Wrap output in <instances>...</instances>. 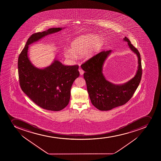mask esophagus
I'll list each match as a JSON object with an SVG mask.
<instances>
[{
    "label": "esophagus",
    "instance_id": "34e87169",
    "mask_svg": "<svg viewBox=\"0 0 161 161\" xmlns=\"http://www.w3.org/2000/svg\"><path fill=\"white\" fill-rule=\"evenodd\" d=\"M79 71L80 74V75H82L83 73H84V71H83L82 69H80Z\"/></svg>",
    "mask_w": 161,
    "mask_h": 161
}]
</instances>
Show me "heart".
Returning <instances> with one entry per match:
<instances>
[{"mask_svg": "<svg viewBox=\"0 0 161 161\" xmlns=\"http://www.w3.org/2000/svg\"><path fill=\"white\" fill-rule=\"evenodd\" d=\"M104 42L103 37L95 34L81 36L72 42L71 49H65L64 54L65 57L70 59H75L76 55L81 56L84 53L85 57L89 58L102 49Z\"/></svg>", "mask_w": 161, "mask_h": 161, "instance_id": "obj_1", "label": "heart"}]
</instances>
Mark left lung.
Returning a JSON list of instances; mask_svg holds the SVG:
<instances>
[{"mask_svg": "<svg viewBox=\"0 0 161 161\" xmlns=\"http://www.w3.org/2000/svg\"><path fill=\"white\" fill-rule=\"evenodd\" d=\"M124 40L128 42L130 49L137 54L139 63L136 76L124 85H115L108 81L102 73L103 64L111 53V50L94 55L81 65L85 72L83 77L91 103L101 111L111 110L125 104L131 99L140 83L142 75L140 54L127 37H125Z\"/></svg>", "mask_w": 161, "mask_h": 161, "instance_id": "8db88e82", "label": "left lung"}]
</instances>
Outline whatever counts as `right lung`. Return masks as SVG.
<instances>
[{
	"mask_svg": "<svg viewBox=\"0 0 161 161\" xmlns=\"http://www.w3.org/2000/svg\"><path fill=\"white\" fill-rule=\"evenodd\" d=\"M61 29L53 28L32 34L19 54L18 61L19 84L22 91L37 105L54 111H60L68 104L72 85L79 76V66L64 65L55 60L49 67L40 69L32 65L27 53L31 43Z\"/></svg>",
	"mask_w": 161,
	"mask_h": 161,
	"instance_id": "add662e5",
	"label": "right lung"
}]
</instances>
